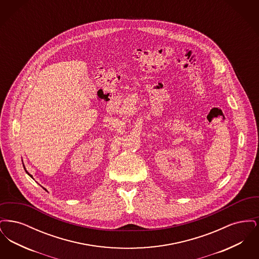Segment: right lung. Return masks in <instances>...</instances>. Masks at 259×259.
Segmentation results:
<instances>
[{"instance_id":"right-lung-1","label":"right lung","mask_w":259,"mask_h":259,"mask_svg":"<svg viewBox=\"0 0 259 259\" xmlns=\"http://www.w3.org/2000/svg\"><path fill=\"white\" fill-rule=\"evenodd\" d=\"M26 172H27V171H26ZM27 174H28V175H29V176H30V177H32V176H31V175H30V174H29V172H27Z\"/></svg>"}]
</instances>
